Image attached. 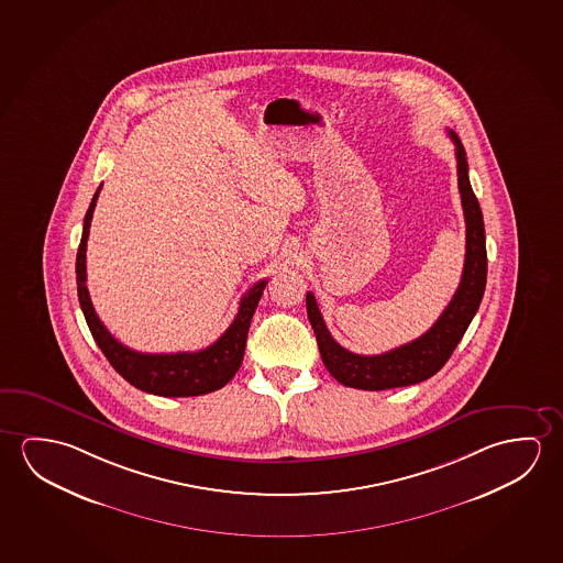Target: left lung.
Listing matches in <instances>:
<instances>
[{
	"instance_id": "obj_1",
	"label": "left lung",
	"mask_w": 563,
	"mask_h": 563,
	"mask_svg": "<svg viewBox=\"0 0 563 563\" xmlns=\"http://www.w3.org/2000/svg\"><path fill=\"white\" fill-rule=\"evenodd\" d=\"M449 136L456 146L460 199L466 218V261L459 290L452 296L441 318L434 321L433 328L416 341L391 349L388 353L355 355L331 338L316 298L312 292L306 295V310L318 339L321 361L329 374L343 386L378 391L411 386L431 378L454 353L484 298L487 280L484 214L467 177L466 150L452 130H449Z\"/></svg>"
}]
</instances>
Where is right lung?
I'll return each instance as SVG.
<instances>
[{
    "label": "right lung",
    "instance_id": "obj_1",
    "mask_svg": "<svg viewBox=\"0 0 563 563\" xmlns=\"http://www.w3.org/2000/svg\"><path fill=\"white\" fill-rule=\"evenodd\" d=\"M99 190H96L91 205L87 208L84 220V234L79 242L78 257H76V280H78V298L81 312L86 316L87 325L97 345L103 351L107 361L113 364L114 371L121 374L124 380L130 382L134 388L165 396V398H189L202 396L214 389H220L234 378L245 353V341L250 331L251 318L260 303L267 280L263 278L257 285L250 288L243 296L240 310L234 321L225 329L222 338H218L212 345L197 351V353H159L147 355L132 351L122 345L107 331L103 321L99 320L93 303L89 298L86 286V250L89 238V225L93 218Z\"/></svg>",
    "mask_w": 563,
    "mask_h": 563
}]
</instances>
